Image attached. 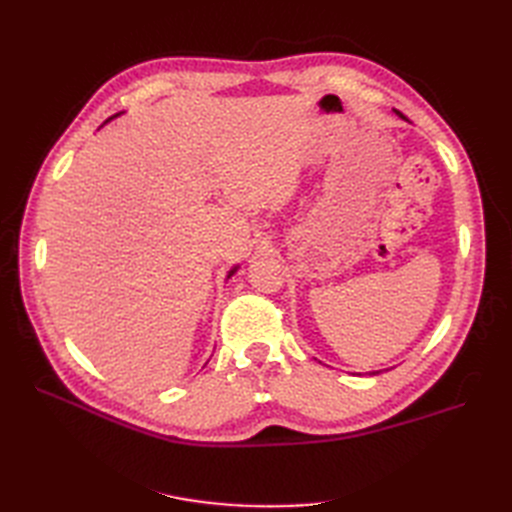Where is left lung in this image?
I'll use <instances>...</instances> for the list:
<instances>
[{"label":"left lung","mask_w":512,"mask_h":512,"mask_svg":"<svg viewBox=\"0 0 512 512\" xmlns=\"http://www.w3.org/2000/svg\"><path fill=\"white\" fill-rule=\"evenodd\" d=\"M397 115H399V117H404V115H401V113H397ZM374 374H378V371H374Z\"/></svg>","instance_id":"obj_1"}]
</instances>
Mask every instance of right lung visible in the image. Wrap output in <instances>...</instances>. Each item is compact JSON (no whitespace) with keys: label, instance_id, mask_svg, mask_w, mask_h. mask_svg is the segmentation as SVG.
Here are the masks:
<instances>
[{"label":"right lung","instance_id":"1","mask_svg":"<svg viewBox=\"0 0 512 512\" xmlns=\"http://www.w3.org/2000/svg\"><path fill=\"white\" fill-rule=\"evenodd\" d=\"M235 271H237V267H235V269H230V273H228V277H230V275H232V273H235Z\"/></svg>","mask_w":512,"mask_h":512}]
</instances>
